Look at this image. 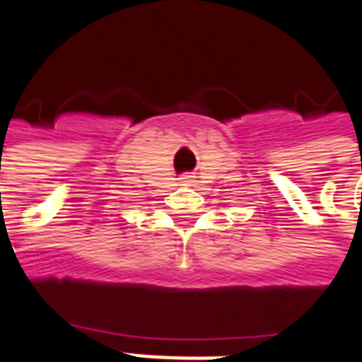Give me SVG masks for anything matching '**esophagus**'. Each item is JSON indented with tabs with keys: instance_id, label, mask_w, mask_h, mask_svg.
<instances>
[{
	"instance_id": "esophagus-1",
	"label": "esophagus",
	"mask_w": 362,
	"mask_h": 362,
	"mask_svg": "<svg viewBox=\"0 0 362 362\" xmlns=\"http://www.w3.org/2000/svg\"><path fill=\"white\" fill-rule=\"evenodd\" d=\"M180 182L184 184V186H189V184H192V176H182Z\"/></svg>"
}]
</instances>
